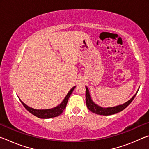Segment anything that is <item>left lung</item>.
Returning <instances> with one entry per match:
<instances>
[{
	"label": "left lung",
	"mask_w": 149,
	"mask_h": 149,
	"mask_svg": "<svg viewBox=\"0 0 149 149\" xmlns=\"http://www.w3.org/2000/svg\"><path fill=\"white\" fill-rule=\"evenodd\" d=\"M85 88H86V93H85V100H86V105L88 108V109H89L90 111H91V112L93 113H95V114H99V115H102V116L112 115V114H116V113L120 112L123 110H124L125 108L132 102V100L134 99L135 96L137 95V93L138 92L139 89V88L137 91L136 92V93L134 95H133V97L132 98V99H130L128 101L123 103V104L116 106V107H114L104 108V107H100V106L95 104V103L93 102L91 97L89 89H88L87 87H85Z\"/></svg>",
	"instance_id": "8db88e82"
}]
</instances>
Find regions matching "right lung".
I'll return each instance as SVG.
<instances>
[{
	"label": "right lung",
	"instance_id": "1",
	"mask_svg": "<svg viewBox=\"0 0 149 149\" xmlns=\"http://www.w3.org/2000/svg\"><path fill=\"white\" fill-rule=\"evenodd\" d=\"M76 86L73 87L70 90V91L68 93L67 95L65 96L64 100H62V102L60 103L59 105H58L57 107L52 108H49V109H42V110H39V109H34L31 107H29L28 106L26 105L24 102H22L21 100L20 101L22 103V104L24 105V107L26 108V109L29 111L30 113H31L33 115L35 116L38 117L39 118H42V119H47V118H51L54 117L58 116L63 112V111L66 107L68 101V99L71 95L73 91ZM19 98V97H18Z\"/></svg>",
	"mask_w": 149,
	"mask_h": 149
}]
</instances>
